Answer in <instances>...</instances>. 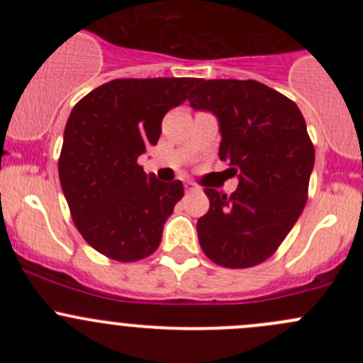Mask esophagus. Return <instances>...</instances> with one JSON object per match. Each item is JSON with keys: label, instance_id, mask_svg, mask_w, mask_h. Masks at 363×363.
<instances>
[{"label": "esophagus", "instance_id": "obj_1", "mask_svg": "<svg viewBox=\"0 0 363 363\" xmlns=\"http://www.w3.org/2000/svg\"><path fill=\"white\" fill-rule=\"evenodd\" d=\"M195 184H193V182H186V193H193V191H195Z\"/></svg>", "mask_w": 363, "mask_h": 363}]
</instances>
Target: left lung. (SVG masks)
<instances>
[{
    "label": "left lung",
    "instance_id": "1",
    "mask_svg": "<svg viewBox=\"0 0 363 363\" xmlns=\"http://www.w3.org/2000/svg\"><path fill=\"white\" fill-rule=\"evenodd\" d=\"M195 84L189 105L218 117L219 158L239 179L230 196L203 189L211 205L196 223L200 246L221 267L258 265L281 246L306 207L314 167L306 121L294 101L256 80Z\"/></svg>",
    "mask_w": 363,
    "mask_h": 363
}]
</instances>
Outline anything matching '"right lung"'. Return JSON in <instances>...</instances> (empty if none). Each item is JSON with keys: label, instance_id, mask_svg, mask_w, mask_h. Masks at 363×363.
<instances>
[{"label": "right lung", "instance_id": "1", "mask_svg": "<svg viewBox=\"0 0 363 363\" xmlns=\"http://www.w3.org/2000/svg\"><path fill=\"white\" fill-rule=\"evenodd\" d=\"M199 79H116L73 107L65 128L60 181L77 230L117 262L158 250L164 221L184 195L137 163L158 144L164 113L184 104Z\"/></svg>", "mask_w": 363, "mask_h": 363}]
</instances>
